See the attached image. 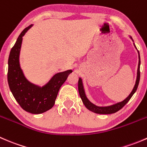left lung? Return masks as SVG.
<instances>
[{"label": "left lung", "mask_w": 147, "mask_h": 147, "mask_svg": "<svg viewBox=\"0 0 147 147\" xmlns=\"http://www.w3.org/2000/svg\"><path fill=\"white\" fill-rule=\"evenodd\" d=\"M129 38H131V40L134 42L132 38H131V36H129ZM133 44H134V46L135 47V48L137 49L135 44L134 43ZM137 52H138V56H139V63H138L137 79H136L135 84H134V88H133L132 91L131 92V93H130V94H129L128 97H127V98L124 99L123 101L117 102V103L114 104V105H109V106H106V107L97 106V105L93 104L92 102H90V100H89V99L87 98V95H86L85 90H84V85H83L82 78H79V81H78V90H79L80 96L81 99H82V101L83 102V104L84 105V106H85L89 110L97 114H101V115H109V114H113V113H115V112H118V111H119V109H121V108H122L127 103V102L129 101V100L131 99V97H132L133 94H134V93H135V92L137 91L138 85H139V80H140V64H141L140 55H139V53L138 50Z\"/></svg>", "instance_id": "obj_1"}]
</instances>
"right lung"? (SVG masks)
Here are the masks:
<instances>
[{"label":"right lung","instance_id":"add662e5","mask_svg":"<svg viewBox=\"0 0 147 147\" xmlns=\"http://www.w3.org/2000/svg\"><path fill=\"white\" fill-rule=\"evenodd\" d=\"M32 26L30 25L22 31L10 50L8 63V82L10 91L20 106L26 112L38 115L54 106L59 90L72 70L68 69L55 74L42 86L28 80L20 66V54L23 37Z\"/></svg>","mask_w":147,"mask_h":147}]
</instances>
